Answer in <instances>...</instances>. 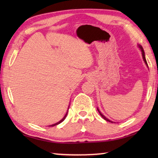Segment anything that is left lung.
Returning <instances> with one entry per match:
<instances>
[{
  "label": "left lung",
  "mask_w": 158,
  "mask_h": 158,
  "mask_svg": "<svg viewBox=\"0 0 158 158\" xmlns=\"http://www.w3.org/2000/svg\"><path fill=\"white\" fill-rule=\"evenodd\" d=\"M139 48H140V49H141V52H142V56H143V60H144V62H145V63H146V65L147 66H148V64H147V62H146V58H145V53H144V51H143V48H142V47H141V46H140V45H139ZM98 112H99V114H100V116H101L104 119H105V120H106V121H109V122L113 123V122H112V121H110V120H109V119L107 118H106V117H105V116H104V115H103V114H102V113H101V112H100V111H99V109H98Z\"/></svg>",
  "instance_id": "left-lung-1"
}]
</instances>
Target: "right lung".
<instances>
[{
	"label": "right lung",
	"instance_id": "obj_1",
	"mask_svg": "<svg viewBox=\"0 0 158 158\" xmlns=\"http://www.w3.org/2000/svg\"><path fill=\"white\" fill-rule=\"evenodd\" d=\"M67 115H68V112H67L66 113V114L65 115V116H64L62 119L60 120V121H59V122H58V123H55V124H53V125H49V127H53V126H55V125H58V124H60V123H62L64 120L65 119V118H66V116H67Z\"/></svg>",
	"mask_w": 158,
	"mask_h": 158
}]
</instances>
